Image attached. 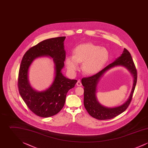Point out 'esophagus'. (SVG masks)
Listing matches in <instances>:
<instances>
[{"label": "esophagus", "mask_w": 148, "mask_h": 148, "mask_svg": "<svg viewBox=\"0 0 148 148\" xmlns=\"http://www.w3.org/2000/svg\"><path fill=\"white\" fill-rule=\"evenodd\" d=\"M77 85L79 86H80L82 85V83H81V82H80V80H78V81H77Z\"/></svg>", "instance_id": "34e87169"}]
</instances>
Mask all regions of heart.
<instances>
[{"label": "heart", "mask_w": 148, "mask_h": 148, "mask_svg": "<svg viewBox=\"0 0 148 148\" xmlns=\"http://www.w3.org/2000/svg\"><path fill=\"white\" fill-rule=\"evenodd\" d=\"M109 58V53L105 48L91 42L82 44L75 48L74 56L66 58V64L69 71H77L78 63H83L82 69L86 75L98 73L103 68Z\"/></svg>", "instance_id": "b5f03b06"}]
</instances>
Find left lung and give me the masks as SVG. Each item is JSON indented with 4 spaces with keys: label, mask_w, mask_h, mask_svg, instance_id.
<instances>
[{
    "label": "left lung",
    "mask_w": 148,
    "mask_h": 148,
    "mask_svg": "<svg viewBox=\"0 0 148 148\" xmlns=\"http://www.w3.org/2000/svg\"><path fill=\"white\" fill-rule=\"evenodd\" d=\"M116 66L126 67L132 74L134 80L132 92L129 98L123 104L114 108H107L101 105L96 98V92L98 82L106 71ZM137 81V71L129 51L124 48L121 55L112 63L106 66L97 74L89 77H83L82 83L84 88V105L87 112L92 117L98 120L113 119L124 112L129 106L134 93Z\"/></svg>",
    "instance_id": "obj_1"
}]
</instances>
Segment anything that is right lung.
I'll use <instances>...</instances> for the list:
<instances>
[{
    "label": "right lung",
    "mask_w": 148,
    "mask_h": 148,
    "mask_svg": "<svg viewBox=\"0 0 148 148\" xmlns=\"http://www.w3.org/2000/svg\"><path fill=\"white\" fill-rule=\"evenodd\" d=\"M65 39V36H60L44 40L30 48L21 60L18 82L19 94L29 109L40 117L48 118L59 113L64 106L67 92L77 82V80L65 77L62 73L66 53L64 46ZM42 56L53 58L56 75L48 89L38 92L29 85L28 71L35 59Z\"/></svg>",
    "instance_id": "1"
}]
</instances>
